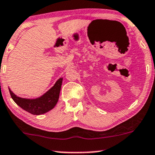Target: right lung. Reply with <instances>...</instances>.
I'll use <instances>...</instances> for the list:
<instances>
[{
  "label": "right lung",
  "instance_id": "add662e5",
  "mask_svg": "<svg viewBox=\"0 0 155 155\" xmlns=\"http://www.w3.org/2000/svg\"><path fill=\"white\" fill-rule=\"evenodd\" d=\"M62 81L63 78H60L55 84V85L49 89L44 95L39 98L34 99V100L18 97L10 90V89H9V92L13 100L19 107L31 114L38 115L47 113L53 109L56 105L58 101Z\"/></svg>",
  "mask_w": 155,
  "mask_h": 155
}]
</instances>
